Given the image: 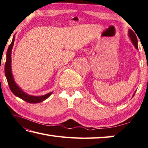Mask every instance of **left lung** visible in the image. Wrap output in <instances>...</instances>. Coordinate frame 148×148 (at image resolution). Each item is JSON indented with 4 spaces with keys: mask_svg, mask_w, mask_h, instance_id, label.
I'll return each mask as SVG.
<instances>
[{
    "mask_svg": "<svg viewBox=\"0 0 148 148\" xmlns=\"http://www.w3.org/2000/svg\"><path fill=\"white\" fill-rule=\"evenodd\" d=\"M129 36H130L131 41V42H132V43L133 44L134 46H135V47L136 48V49H138L137 37H136L135 34L134 33L132 30H131V29L129 30ZM135 93H134V95H133V97L134 96V95H135Z\"/></svg>",
    "mask_w": 148,
    "mask_h": 148,
    "instance_id": "obj_1",
    "label": "left lung"
}]
</instances>
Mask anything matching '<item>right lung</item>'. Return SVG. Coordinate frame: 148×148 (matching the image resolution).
Returning <instances> with one entry per match:
<instances>
[{
    "label": "right lung",
    "mask_w": 148,
    "mask_h": 148,
    "mask_svg": "<svg viewBox=\"0 0 148 148\" xmlns=\"http://www.w3.org/2000/svg\"><path fill=\"white\" fill-rule=\"evenodd\" d=\"M15 41V37L13 36V40L12 43L8 47V49L6 53V61L5 63V67H4V72L5 76L7 79L8 83L10 88L13 94L15 95L17 97L20 98L22 100H25V101L28 102V103H37L41 102L47 99L49 96L52 95V92H49L47 94V95L41 96H34L28 95L27 94L25 93L24 91L21 90V88L18 87L17 85L15 83V82L13 79L12 72V66H11V63H12V58H11V54H12V50L13 46V43H14Z\"/></svg>",
    "instance_id": "right-lung-1"
}]
</instances>
